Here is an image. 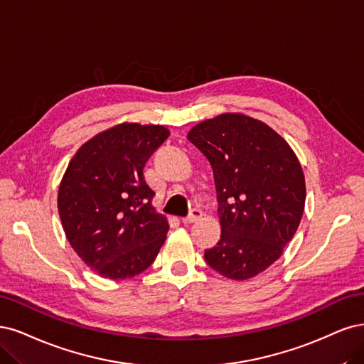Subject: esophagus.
Listing matches in <instances>:
<instances>
[{
	"mask_svg": "<svg viewBox=\"0 0 364 364\" xmlns=\"http://www.w3.org/2000/svg\"><path fill=\"white\" fill-rule=\"evenodd\" d=\"M199 218H203V210H201V208H198V207H195V208H192V210H191V213L187 215L186 218H183L181 220H183V224H184V225H187V224H192V222L198 220Z\"/></svg>",
	"mask_w": 364,
	"mask_h": 364,
	"instance_id": "1",
	"label": "esophagus"
}]
</instances>
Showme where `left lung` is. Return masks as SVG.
I'll return each instance as SVG.
<instances>
[{
	"instance_id": "8db88e82",
	"label": "left lung",
	"mask_w": 364,
	"mask_h": 364,
	"mask_svg": "<svg viewBox=\"0 0 364 364\" xmlns=\"http://www.w3.org/2000/svg\"><path fill=\"white\" fill-rule=\"evenodd\" d=\"M187 139L213 168L220 240L204 259L231 279L263 272L295 236L306 204L304 172L289 144L264 122L224 113Z\"/></svg>"
}]
</instances>
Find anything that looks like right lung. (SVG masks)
Segmentation results:
<instances>
[{"label":"right lung","instance_id":"right-lung-1","mask_svg":"<svg viewBox=\"0 0 364 364\" xmlns=\"http://www.w3.org/2000/svg\"><path fill=\"white\" fill-rule=\"evenodd\" d=\"M168 136L161 125L124 122L87 140L69 161L58 215L74 251L104 278L142 274L166 240L169 224L152 207L144 168Z\"/></svg>","mask_w":364,"mask_h":364}]
</instances>
